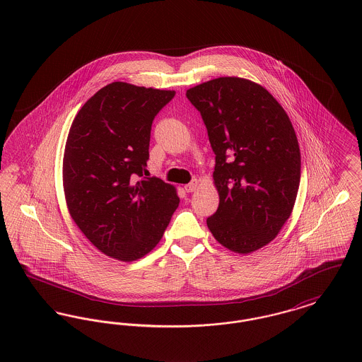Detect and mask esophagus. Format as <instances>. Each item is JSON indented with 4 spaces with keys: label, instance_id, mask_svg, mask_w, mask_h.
Segmentation results:
<instances>
[{
    "label": "esophagus",
    "instance_id": "obj_1",
    "mask_svg": "<svg viewBox=\"0 0 362 362\" xmlns=\"http://www.w3.org/2000/svg\"><path fill=\"white\" fill-rule=\"evenodd\" d=\"M197 189H198V180H197V179H193L189 185L185 186V190H186L187 193H193Z\"/></svg>",
    "mask_w": 362,
    "mask_h": 362
}]
</instances>
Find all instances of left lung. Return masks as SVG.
<instances>
[{"mask_svg": "<svg viewBox=\"0 0 362 362\" xmlns=\"http://www.w3.org/2000/svg\"><path fill=\"white\" fill-rule=\"evenodd\" d=\"M215 153L218 211L206 219L223 247L250 253L276 238L300 183V150L289 117L263 86L221 77L186 92Z\"/></svg>", "mask_w": 362, "mask_h": 362, "instance_id": "8db88e82", "label": "left lung"}]
</instances>
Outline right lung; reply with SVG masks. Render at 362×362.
<instances>
[{
    "instance_id": "add662e5",
    "label": "right lung",
    "mask_w": 362,
    "mask_h": 362,
    "mask_svg": "<svg viewBox=\"0 0 362 362\" xmlns=\"http://www.w3.org/2000/svg\"><path fill=\"white\" fill-rule=\"evenodd\" d=\"M175 90L112 83L76 115L64 148L63 187L73 221L100 252L131 262L161 240L179 197L147 160L156 115Z\"/></svg>"
}]
</instances>
